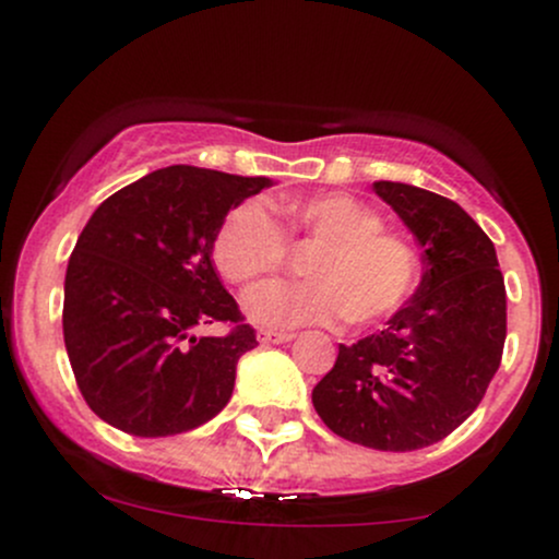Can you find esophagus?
<instances>
[{"label":"esophagus","mask_w":559,"mask_h":559,"mask_svg":"<svg viewBox=\"0 0 559 559\" xmlns=\"http://www.w3.org/2000/svg\"><path fill=\"white\" fill-rule=\"evenodd\" d=\"M258 338L262 344H286L292 342L294 333H281V331H260Z\"/></svg>","instance_id":"34e87169"}]
</instances>
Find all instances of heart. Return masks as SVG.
Listing matches in <instances>:
<instances>
[{
  "label": "heart",
  "mask_w": 559,
  "mask_h": 559,
  "mask_svg": "<svg viewBox=\"0 0 559 559\" xmlns=\"http://www.w3.org/2000/svg\"><path fill=\"white\" fill-rule=\"evenodd\" d=\"M288 234L318 241L305 273L312 281H267L243 294V312L265 329L333 323L368 325L391 316L415 284L413 249L381 228L376 210L331 191L288 199L281 207ZM213 258L234 284L273 273L286 258V236L262 202L230 210L217 228Z\"/></svg>",
  "instance_id": "obj_1"
}]
</instances>
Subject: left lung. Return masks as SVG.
<instances>
[{
    "label": "left lung",
    "instance_id": "8db88e82",
    "mask_svg": "<svg viewBox=\"0 0 559 559\" xmlns=\"http://www.w3.org/2000/svg\"><path fill=\"white\" fill-rule=\"evenodd\" d=\"M373 191L423 247L420 286L312 389L333 433L381 452H413L449 436L478 407L502 362L507 294L497 249L452 199L409 183Z\"/></svg>",
    "mask_w": 559,
    "mask_h": 559
}]
</instances>
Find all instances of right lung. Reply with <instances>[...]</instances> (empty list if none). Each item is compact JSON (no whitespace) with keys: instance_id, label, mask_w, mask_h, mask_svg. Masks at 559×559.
<instances>
[{"instance_id":"1","label":"right lung","mask_w":559,"mask_h":559,"mask_svg":"<svg viewBox=\"0 0 559 559\" xmlns=\"http://www.w3.org/2000/svg\"><path fill=\"white\" fill-rule=\"evenodd\" d=\"M271 178L170 165L107 197L75 241L62 333L75 381L102 420L131 436H176L213 420L254 349L252 325L213 265L226 215ZM221 319L226 337H194Z\"/></svg>"}]
</instances>
